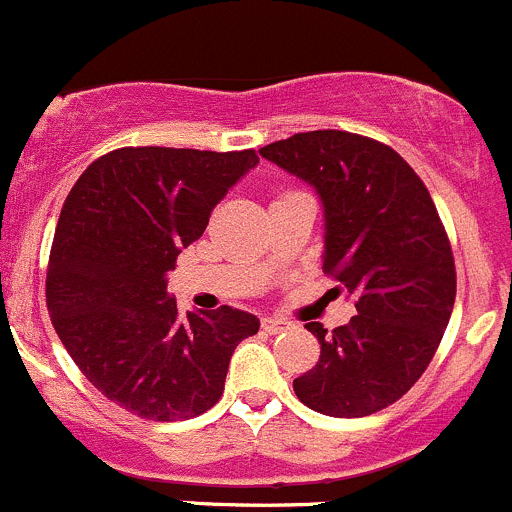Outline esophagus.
Instances as JSON below:
<instances>
[{"label": "esophagus", "mask_w": 512, "mask_h": 512, "mask_svg": "<svg viewBox=\"0 0 512 512\" xmlns=\"http://www.w3.org/2000/svg\"><path fill=\"white\" fill-rule=\"evenodd\" d=\"M261 328H263V331H266V333H281V331H286L288 323L283 321V318H263Z\"/></svg>", "instance_id": "34e87169"}]
</instances>
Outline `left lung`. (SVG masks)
Masks as SVG:
<instances>
[{
  "label": "left lung",
  "instance_id": "obj_1",
  "mask_svg": "<svg viewBox=\"0 0 512 512\" xmlns=\"http://www.w3.org/2000/svg\"><path fill=\"white\" fill-rule=\"evenodd\" d=\"M261 156L321 196L323 271L358 311L331 333L306 323L321 356L293 391L323 416H371L411 391L443 338L455 303L448 234L426 184L381 141L306 131L263 146Z\"/></svg>",
  "mask_w": 512,
  "mask_h": 512
}]
</instances>
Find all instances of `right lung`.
I'll use <instances>...</instances> for the list:
<instances>
[{
	"mask_svg": "<svg viewBox=\"0 0 512 512\" xmlns=\"http://www.w3.org/2000/svg\"><path fill=\"white\" fill-rule=\"evenodd\" d=\"M258 164L254 149L126 146L89 164L69 191L47 268V308L86 381L149 421L216 406L254 313H179L166 293L176 256L204 234L214 206Z\"/></svg>",
	"mask_w": 512,
	"mask_h": 512,
	"instance_id": "right-lung-1",
	"label": "right lung"
}]
</instances>
